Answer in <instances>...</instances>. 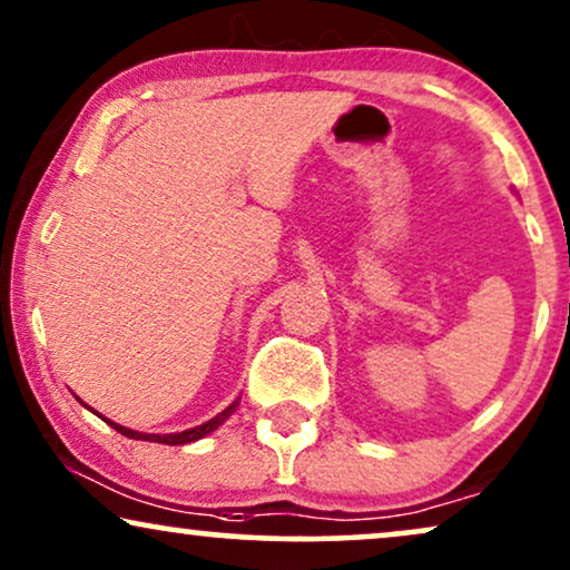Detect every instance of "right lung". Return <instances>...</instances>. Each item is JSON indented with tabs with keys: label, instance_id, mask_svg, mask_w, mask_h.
<instances>
[{
	"label": "right lung",
	"instance_id": "right-lung-1",
	"mask_svg": "<svg viewBox=\"0 0 570 570\" xmlns=\"http://www.w3.org/2000/svg\"><path fill=\"white\" fill-rule=\"evenodd\" d=\"M234 409H237V404H232L229 409H224L222 414L218 416H214V420L210 422H206V424H200V428H193V430H185V432H174V435H146V432H135V430H127V428H121V424H117V422H109L114 430L117 432H121V435H127V438H132V440H150V443H166V445H181V443H193V440H200V438H206L208 432H214L218 424H224V420L226 416H229Z\"/></svg>",
	"mask_w": 570,
	"mask_h": 570
}]
</instances>
